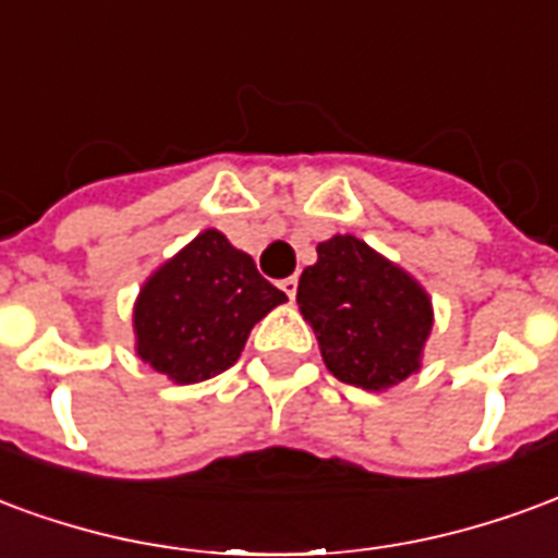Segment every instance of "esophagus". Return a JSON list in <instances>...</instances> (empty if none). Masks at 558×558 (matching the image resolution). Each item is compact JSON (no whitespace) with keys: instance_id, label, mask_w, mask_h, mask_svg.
I'll use <instances>...</instances> for the list:
<instances>
[{"instance_id":"obj_1","label":"esophagus","mask_w":558,"mask_h":558,"mask_svg":"<svg viewBox=\"0 0 558 558\" xmlns=\"http://www.w3.org/2000/svg\"><path fill=\"white\" fill-rule=\"evenodd\" d=\"M279 288H282L284 294H288V300H294V296H296V276H288V279H282V282H279Z\"/></svg>"}]
</instances>
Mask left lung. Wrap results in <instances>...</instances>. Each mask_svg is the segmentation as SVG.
I'll list each match as a JSON object with an SVG mask.
<instances>
[{
	"instance_id": "obj_1",
	"label": "left lung",
	"mask_w": 558,
	"mask_h": 558,
	"mask_svg": "<svg viewBox=\"0 0 558 558\" xmlns=\"http://www.w3.org/2000/svg\"><path fill=\"white\" fill-rule=\"evenodd\" d=\"M300 315L318 336L320 356L341 384L389 389L422 368L434 327L428 291L353 234L318 243V262L296 284Z\"/></svg>"
}]
</instances>
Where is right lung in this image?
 <instances>
[{
    "instance_id": "right-lung-1",
    "label": "right lung",
    "mask_w": 558,
    "mask_h": 558,
    "mask_svg": "<svg viewBox=\"0 0 558 558\" xmlns=\"http://www.w3.org/2000/svg\"><path fill=\"white\" fill-rule=\"evenodd\" d=\"M288 296L217 229L162 262L133 303L136 356L172 384H202L238 363L252 327Z\"/></svg>"
}]
</instances>
